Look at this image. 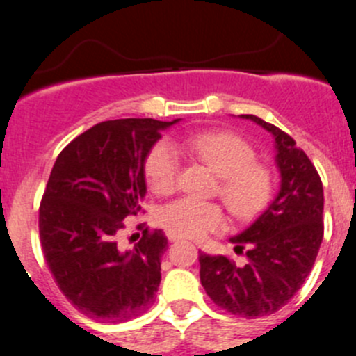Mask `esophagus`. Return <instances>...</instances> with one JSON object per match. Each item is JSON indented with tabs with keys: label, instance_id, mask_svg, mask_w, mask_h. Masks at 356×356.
I'll list each match as a JSON object with an SVG mask.
<instances>
[{
	"label": "esophagus",
	"instance_id": "1",
	"mask_svg": "<svg viewBox=\"0 0 356 356\" xmlns=\"http://www.w3.org/2000/svg\"><path fill=\"white\" fill-rule=\"evenodd\" d=\"M167 238L170 241H179V240H182V236H179V234H174V233H170V231H168L167 233Z\"/></svg>",
	"mask_w": 356,
	"mask_h": 356
}]
</instances>
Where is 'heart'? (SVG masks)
Instances as JSON below:
<instances>
[{
	"label": "heart",
	"mask_w": 356,
	"mask_h": 356,
	"mask_svg": "<svg viewBox=\"0 0 356 356\" xmlns=\"http://www.w3.org/2000/svg\"><path fill=\"white\" fill-rule=\"evenodd\" d=\"M182 146L209 165L219 177V196L236 219H248L270 200L273 181L270 170L255 161V151L240 136L231 132H205L189 136ZM181 154L175 144L161 139L144 161L147 186L156 195L174 191L177 184ZM158 220L170 233L182 238H202L222 224L219 205L195 198H179L158 213Z\"/></svg>",
	"instance_id": "obj_1"
}]
</instances>
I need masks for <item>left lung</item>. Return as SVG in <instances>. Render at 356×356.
Segmentation results:
<instances>
[{
    "label": "left lung",
    "instance_id": "obj_1",
    "mask_svg": "<svg viewBox=\"0 0 356 356\" xmlns=\"http://www.w3.org/2000/svg\"><path fill=\"white\" fill-rule=\"evenodd\" d=\"M240 118L273 136L280 189L247 229L229 238L234 252L248 248L247 264L200 254V280L219 308L257 318L287 305L308 278L323 238V188L316 168L291 136L259 116Z\"/></svg>",
    "mask_w": 356,
    "mask_h": 356
}]
</instances>
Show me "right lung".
Masks as SVG:
<instances>
[{
	"mask_svg": "<svg viewBox=\"0 0 356 356\" xmlns=\"http://www.w3.org/2000/svg\"><path fill=\"white\" fill-rule=\"evenodd\" d=\"M177 122L97 123L55 160L40 205L41 248L58 289L83 315L120 323L154 302L167 236L156 229L122 248L118 234L123 219L140 212L147 153Z\"/></svg>",
	"mask_w": 356,
	"mask_h": 356,
	"instance_id": "obj_1",
	"label": "right lung"
}]
</instances>
